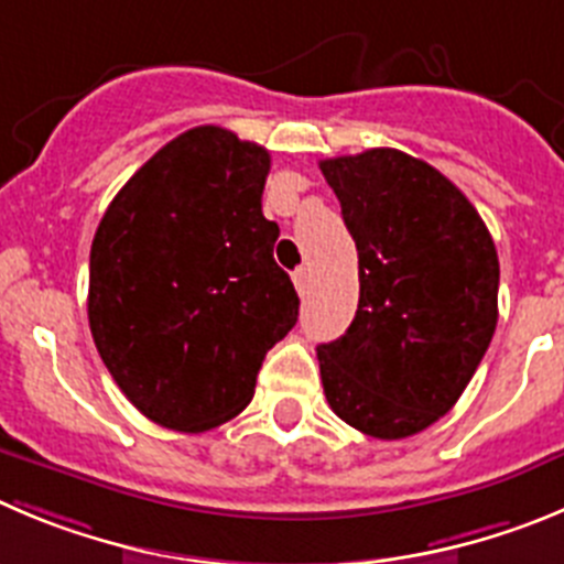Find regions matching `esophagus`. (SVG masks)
<instances>
[{
  "label": "esophagus",
  "mask_w": 564,
  "mask_h": 564,
  "mask_svg": "<svg viewBox=\"0 0 564 564\" xmlns=\"http://www.w3.org/2000/svg\"><path fill=\"white\" fill-rule=\"evenodd\" d=\"M292 281H294V289H297L300 294L308 292V270L306 267H297V270L292 272Z\"/></svg>",
  "instance_id": "34e87169"
}]
</instances>
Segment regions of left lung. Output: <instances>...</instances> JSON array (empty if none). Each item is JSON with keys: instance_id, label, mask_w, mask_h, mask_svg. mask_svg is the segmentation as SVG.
<instances>
[{"instance_id": "left-lung-1", "label": "left lung", "mask_w": 564, "mask_h": 564, "mask_svg": "<svg viewBox=\"0 0 564 564\" xmlns=\"http://www.w3.org/2000/svg\"><path fill=\"white\" fill-rule=\"evenodd\" d=\"M359 250V308L317 347L336 417L376 440L448 414L498 323V252L470 199L420 158L376 147L319 161Z\"/></svg>"}]
</instances>
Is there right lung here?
<instances>
[{
    "instance_id": "add662e5",
    "label": "right lung",
    "mask_w": 564,
    "mask_h": 564,
    "mask_svg": "<svg viewBox=\"0 0 564 564\" xmlns=\"http://www.w3.org/2000/svg\"><path fill=\"white\" fill-rule=\"evenodd\" d=\"M270 152L217 124L161 147L91 241L88 325L130 403L199 434L252 401L267 350L297 323L261 210Z\"/></svg>"
}]
</instances>
